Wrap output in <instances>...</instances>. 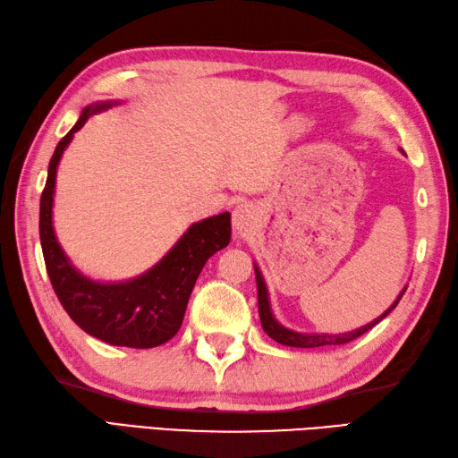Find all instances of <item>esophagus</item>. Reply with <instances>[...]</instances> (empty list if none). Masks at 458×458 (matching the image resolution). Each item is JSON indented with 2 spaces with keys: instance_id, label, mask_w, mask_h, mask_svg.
I'll use <instances>...</instances> for the list:
<instances>
[{
  "instance_id": "esophagus-1",
  "label": "esophagus",
  "mask_w": 458,
  "mask_h": 458,
  "mask_svg": "<svg viewBox=\"0 0 458 458\" xmlns=\"http://www.w3.org/2000/svg\"><path fill=\"white\" fill-rule=\"evenodd\" d=\"M250 225H252V209L249 203H241V206H237L235 211H233V227H235L237 233H242Z\"/></svg>"
}]
</instances>
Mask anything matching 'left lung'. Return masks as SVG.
<instances>
[{
	"mask_svg": "<svg viewBox=\"0 0 458 458\" xmlns=\"http://www.w3.org/2000/svg\"><path fill=\"white\" fill-rule=\"evenodd\" d=\"M255 274H257V292H259V315H260V323H262V329L264 333L268 335L270 339H274L280 344H286V347H298V349H313V347H325V344H344V343H351L360 335L367 333L369 329H372L376 323H380L386 315H388L395 306H398V301L402 300L405 288L402 290V293L392 306L386 310L380 318H376L374 321H370L369 325H364V327H359L354 331L349 333H337V335H329V333H298V331H292L286 329L284 325H280L276 319H274L272 310H270V300H268V290H267V284H264L262 274L259 270V267H255Z\"/></svg>",
	"mask_w": 458,
	"mask_h": 458,
	"instance_id": "8db88e82",
	"label": "left lung"
}]
</instances>
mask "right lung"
<instances>
[{"mask_svg": "<svg viewBox=\"0 0 458 458\" xmlns=\"http://www.w3.org/2000/svg\"><path fill=\"white\" fill-rule=\"evenodd\" d=\"M114 104L117 101H99L84 107L76 125L56 145L40 196V247L55 293L80 329L117 347L152 349L178 333L203 264L229 245L231 216L225 211L194 223L165 259L133 280L104 284L80 274L60 249L53 227L56 168L64 148L89 115Z\"/></svg>", "mask_w": 458, "mask_h": 458, "instance_id": "1", "label": "right lung"}]
</instances>
